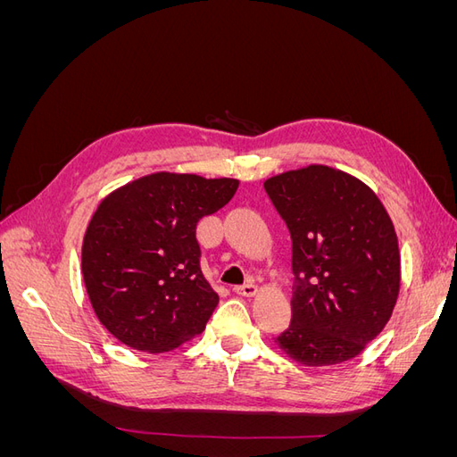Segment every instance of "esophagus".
I'll return each instance as SVG.
<instances>
[{
    "instance_id": "34e87169",
    "label": "esophagus",
    "mask_w": 457,
    "mask_h": 457,
    "mask_svg": "<svg viewBox=\"0 0 457 457\" xmlns=\"http://www.w3.org/2000/svg\"><path fill=\"white\" fill-rule=\"evenodd\" d=\"M234 292H237L238 295H244V297H252L257 294V286L253 282H247V284L234 287Z\"/></svg>"
}]
</instances>
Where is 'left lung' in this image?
<instances>
[{
	"instance_id": "obj_1",
	"label": "left lung",
	"mask_w": 457,
	"mask_h": 457,
	"mask_svg": "<svg viewBox=\"0 0 457 457\" xmlns=\"http://www.w3.org/2000/svg\"><path fill=\"white\" fill-rule=\"evenodd\" d=\"M292 237V322L278 347L305 366L351 361L389 322L400 289L398 240L370 187L328 168L265 181Z\"/></svg>"
}]
</instances>
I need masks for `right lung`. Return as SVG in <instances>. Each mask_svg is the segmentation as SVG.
I'll list each match as a JSON object with an SVG mask.
<instances>
[{"label":"right lung","instance_id":"add662e5","mask_svg":"<svg viewBox=\"0 0 457 457\" xmlns=\"http://www.w3.org/2000/svg\"><path fill=\"white\" fill-rule=\"evenodd\" d=\"M237 188V179L160 171L99 204L81 245V272L95 314L116 339L165 353L202 334L219 295L202 272L196 227Z\"/></svg>","mask_w":457,"mask_h":457}]
</instances>
